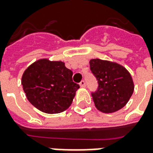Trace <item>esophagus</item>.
Wrapping results in <instances>:
<instances>
[{
  "mask_svg": "<svg viewBox=\"0 0 153 153\" xmlns=\"http://www.w3.org/2000/svg\"><path fill=\"white\" fill-rule=\"evenodd\" d=\"M79 86H80L82 88H84V87H86V82H85V81L80 82H79Z\"/></svg>",
  "mask_w": 153,
  "mask_h": 153,
  "instance_id": "obj_1",
  "label": "esophagus"
}]
</instances>
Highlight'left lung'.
Wrapping results in <instances>:
<instances>
[{
  "label": "left lung",
  "instance_id": "1",
  "mask_svg": "<svg viewBox=\"0 0 153 153\" xmlns=\"http://www.w3.org/2000/svg\"><path fill=\"white\" fill-rule=\"evenodd\" d=\"M91 71L99 87L91 94L95 108L103 113H112L123 108L134 91L131 74L116 62L99 58L90 60Z\"/></svg>",
  "mask_w": 153,
  "mask_h": 153
}]
</instances>
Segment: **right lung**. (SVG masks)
Segmentation results:
<instances>
[{
    "label": "right lung",
    "instance_id": "obj_1",
    "mask_svg": "<svg viewBox=\"0 0 153 153\" xmlns=\"http://www.w3.org/2000/svg\"><path fill=\"white\" fill-rule=\"evenodd\" d=\"M73 72L62 61L42 58L27 67L22 84L27 100L47 114L66 111L71 105L79 85L72 80Z\"/></svg>",
    "mask_w": 153,
    "mask_h": 153
}]
</instances>
